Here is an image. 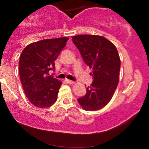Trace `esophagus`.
I'll use <instances>...</instances> for the list:
<instances>
[{
  "instance_id": "esophagus-1",
  "label": "esophagus",
  "mask_w": 149,
  "mask_h": 149,
  "mask_svg": "<svg viewBox=\"0 0 149 149\" xmlns=\"http://www.w3.org/2000/svg\"><path fill=\"white\" fill-rule=\"evenodd\" d=\"M66 82L67 83H68V84H73V83H74V81H71V80H69V79H66Z\"/></svg>"
}]
</instances>
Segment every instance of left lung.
<instances>
[{
	"mask_svg": "<svg viewBox=\"0 0 149 149\" xmlns=\"http://www.w3.org/2000/svg\"><path fill=\"white\" fill-rule=\"evenodd\" d=\"M72 38L85 64L92 68L90 74L93 80L78 102L85 111H97L109 102L117 87L121 67L119 54L104 36L83 34Z\"/></svg>",
	"mask_w": 149,
	"mask_h": 149,
	"instance_id": "left-lung-1",
	"label": "left lung"
}]
</instances>
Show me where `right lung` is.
Segmentation results:
<instances>
[{
    "label": "right lung",
    "instance_id": "right-lung-1",
    "mask_svg": "<svg viewBox=\"0 0 149 149\" xmlns=\"http://www.w3.org/2000/svg\"><path fill=\"white\" fill-rule=\"evenodd\" d=\"M69 39H44L26 46L20 56L19 72L24 93L32 104L40 109L52 107L58 99L62 82L49 75Z\"/></svg>",
    "mask_w": 149,
    "mask_h": 149
}]
</instances>
